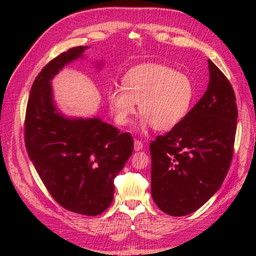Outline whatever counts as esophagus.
I'll list each match as a JSON object with an SVG mask.
<instances>
[{
  "instance_id": "obj_1",
  "label": "esophagus",
  "mask_w": 256,
  "mask_h": 256,
  "mask_svg": "<svg viewBox=\"0 0 256 256\" xmlns=\"http://www.w3.org/2000/svg\"><path fill=\"white\" fill-rule=\"evenodd\" d=\"M143 148V143L138 140H134V150H140Z\"/></svg>"
}]
</instances>
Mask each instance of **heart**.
<instances>
[{
    "instance_id": "b5f03b06",
    "label": "heart",
    "mask_w": 256,
    "mask_h": 256,
    "mask_svg": "<svg viewBox=\"0 0 256 256\" xmlns=\"http://www.w3.org/2000/svg\"><path fill=\"white\" fill-rule=\"evenodd\" d=\"M108 108L118 125H128L138 111L140 128L152 125L168 131L187 116L194 99V86L188 76L162 64H142L124 74L122 89L108 91Z\"/></svg>"
}]
</instances>
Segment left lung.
<instances>
[{"instance_id": "8db88e82", "label": "left lung", "mask_w": 256, "mask_h": 256, "mask_svg": "<svg viewBox=\"0 0 256 256\" xmlns=\"http://www.w3.org/2000/svg\"><path fill=\"white\" fill-rule=\"evenodd\" d=\"M208 89L187 116L150 143L152 197L165 214L182 216L204 206L231 165L238 108L230 81L210 59Z\"/></svg>"}]
</instances>
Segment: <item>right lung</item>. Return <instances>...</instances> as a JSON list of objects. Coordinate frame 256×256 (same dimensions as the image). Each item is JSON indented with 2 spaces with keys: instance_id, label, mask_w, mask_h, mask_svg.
Returning <instances> with one entry per match:
<instances>
[{
  "instance_id": "obj_1",
  "label": "right lung",
  "mask_w": 256,
  "mask_h": 256,
  "mask_svg": "<svg viewBox=\"0 0 256 256\" xmlns=\"http://www.w3.org/2000/svg\"><path fill=\"white\" fill-rule=\"evenodd\" d=\"M88 46L54 58L32 86L25 116V146L48 192L64 209L84 216L110 206L114 178L133 153V138L100 118H66L54 106L50 80Z\"/></svg>"
}]
</instances>
